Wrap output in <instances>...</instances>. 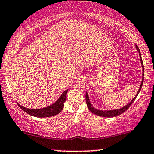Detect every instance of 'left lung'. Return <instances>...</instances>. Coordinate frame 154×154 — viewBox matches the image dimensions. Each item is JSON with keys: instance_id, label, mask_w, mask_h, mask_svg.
<instances>
[{"instance_id": "obj_1", "label": "left lung", "mask_w": 154, "mask_h": 154, "mask_svg": "<svg viewBox=\"0 0 154 154\" xmlns=\"http://www.w3.org/2000/svg\"><path fill=\"white\" fill-rule=\"evenodd\" d=\"M136 47L137 48V51H138V52H139L140 58V61H141V63H142V67H143V79H142V83L140 84V88H139L138 91H137L136 95L135 96V97L131 100V102H130V103H128L127 105H126L125 106L121 108V109H117V110H111V111H100V110L96 109L93 106H92V104H91L90 100H89L88 93H87V92H86V101L87 106H88V109L90 110L91 113H93L95 114V115H97V116H99L106 117V118H112V117L118 116H120V115L122 114L123 113H125V112L127 111L128 108L130 107L131 105L132 104V103L134 102L135 100L136 99L137 96V95H138L139 92L140 91L141 88H142V86H143V80H144V66H143V60H142L141 54H140V52L139 48H138V47H137V45H136Z\"/></svg>"}]
</instances>
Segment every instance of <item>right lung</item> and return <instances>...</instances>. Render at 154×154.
<instances>
[{
  "mask_svg": "<svg viewBox=\"0 0 154 154\" xmlns=\"http://www.w3.org/2000/svg\"><path fill=\"white\" fill-rule=\"evenodd\" d=\"M68 90H66L63 93L61 94V97L59 98L58 100L56 102L54 103L53 104L50 105V106L43 108V109H27L22 106L21 105L18 104V106L23 111L26 112L27 114L30 115L34 117H37V118H47V117L54 116L55 115L59 114L60 112L62 111L64 102H65L66 99V94H67Z\"/></svg>",
  "mask_w": 154,
  "mask_h": 154,
  "instance_id": "obj_1",
  "label": "right lung"
}]
</instances>
